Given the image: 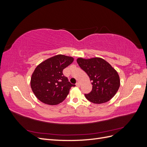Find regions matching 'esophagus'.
<instances>
[{"label":"esophagus","mask_w":147,"mask_h":147,"mask_svg":"<svg viewBox=\"0 0 147 147\" xmlns=\"http://www.w3.org/2000/svg\"><path fill=\"white\" fill-rule=\"evenodd\" d=\"M76 86H77V87H80V84L79 82H77V83H76Z\"/></svg>","instance_id":"1"}]
</instances>
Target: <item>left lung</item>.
<instances>
[{
  "label": "left lung",
  "instance_id": "left-lung-1",
  "mask_svg": "<svg viewBox=\"0 0 147 147\" xmlns=\"http://www.w3.org/2000/svg\"><path fill=\"white\" fill-rule=\"evenodd\" d=\"M77 61L91 81V91L84 94L89 101L94 104H103L116 94L120 86L119 77L108 62L100 57H80Z\"/></svg>",
  "mask_w": 147,
  "mask_h": 147
}]
</instances>
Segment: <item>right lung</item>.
Masks as SVG:
<instances>
[{"label": "right lung", "mask_w": 147, "mask_h": 147, "mask_svg": "<svg viewBox=\"0 0 147 147\" xmlns=\"http://www.w3.org/2000/svg\"><path fill=\"white\" fill-rule=\"evenodd\" d=\"M74 61L72 57L58 55L37 66L30 79V87L37 98L44 104L57 105L67 96L71 84L63 71Z\"/></svg>", "instance_id": "add662e5"}]
</instances>
